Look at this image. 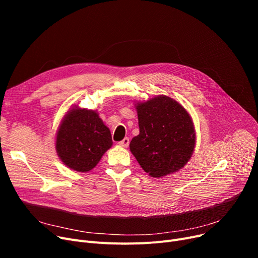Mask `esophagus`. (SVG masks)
Returning <instances> with one entry per match:
<instances>
[{
  "instance_id": "esophagus-1",
  "label": "esophagus",
  "mask_w": 258,
  "mask_h": 258,
  "mask_svg": "<svg viewBox=\"0 0 258 258\" xmlns=\"http://www.w3.org/2000/svg\"><path fill=\"white\" fill-rule=\"evenodd\" d=\"M118 144H119L120 146H122V147H127L128 144H130V139L126 137V138H124L123 140H121L120 142H118Z\"/></svg>"
}]
</instances>
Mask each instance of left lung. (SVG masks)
<instances>
[{
	"mask_svg": "<svg viewBox=\"0 0 258 258\" xmlns=\"http://www.w3.org/2000/svg\"><path fill=\"white\" fill-rule=\"evenodd\" d=\"M139 135L130 150L145 172L161 178L181 169L190 159L196 133L185 108L165 95L136 104Z\"/></svg>",
	"mask_w": 258,
	"mask_h": 258,
	"instance_id": "obj_1",
	"label": "left lung"
}]
</instances>
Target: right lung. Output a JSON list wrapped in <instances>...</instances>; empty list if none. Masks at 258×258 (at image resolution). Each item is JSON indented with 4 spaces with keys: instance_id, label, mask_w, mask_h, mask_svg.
Segmentation results:
<instances>
[{
    "instance_id": "right-lung-1",
    "label": "right lung",
    "mask_w": 258,
    "mask_h": 258,
    "mask_svg": "<svg viewBox=\"0 0 258 258\" xmlns=\"http://www.w3.org/2000/svg\"><path fill=\"white\" fill-rule=\"evenodd\" d=\"M112 144L111 132L96 112L74 107L61 121L55 145L64 165L86 172L98 164Z\"/></svg>"
}]
</instances>
